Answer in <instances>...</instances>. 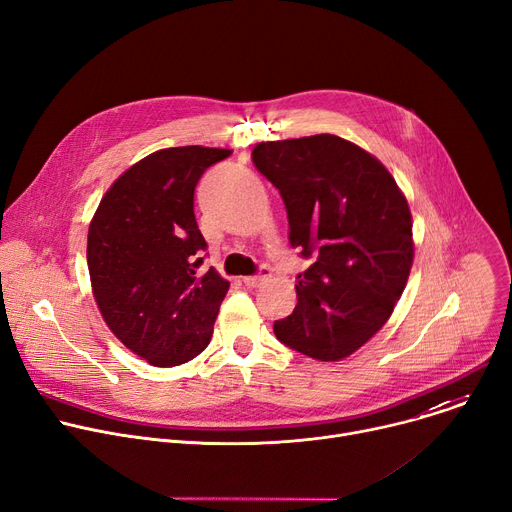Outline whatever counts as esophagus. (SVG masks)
<instances>
[{
  "instance_id": "1",
  "label": "esophagus",
  "mask_w": 512,
  "mask_h": 512,
  "mask_svg": "<svg viewBox=\"0 0 512 512\" xmlns=\"http://www.w3.org/2000/svg\"><path fill=\"white\" fill-rule=\"evenodd\" d=\"M271 277V269L269 267H259V271L255 273V275H247V277H243V282H245V286H249V288H259L263 282H267Z\"/></svg>"
}]
</instances>
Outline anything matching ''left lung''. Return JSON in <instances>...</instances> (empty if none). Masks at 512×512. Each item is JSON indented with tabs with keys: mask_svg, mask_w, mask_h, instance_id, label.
Returning a JSON list of instances; mask_svg holds the SVG:
<instances>
[{
	"mask_svg": "<svg viewBox=\"0 0 512 512\" xmlns=\"http://www.w3.org/2000/svg\"><path fill=\"white\" fill-rule=\"evenodd\" d=\"M255 167L280 190L290 245L312 265L294 312L273 322L290 349L339 361L374 337L412 267V218L390 171L335 134L259 143Z\"/></svg>",
	"mask_w": 512,
	"mask_h": 512,
	"instance_id": "left-lung-1",
	"label": "left lung"
}]
</instances>
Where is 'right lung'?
<instances>
[{
  "instance_id": "obj_1",
  "label": "right lung",
  "mask_w": 512,
  "mask_h": 512,
  "mask_svg": "<svg viewBox=\"0 0 512 512\" xmlns=\"http://www.w3.org/2000/svg\"><path fill=\"white\" fill-rule=\"evenodd\" d=\"M232 151L173 147L126 169L102 198L87 232L91 290L110 331L155 367L200 355L228 282L204 263L194 190Z\"/></svg>"
}]
</instances>
